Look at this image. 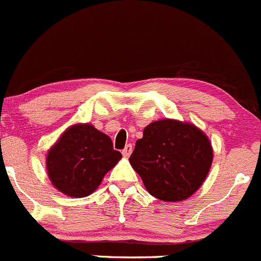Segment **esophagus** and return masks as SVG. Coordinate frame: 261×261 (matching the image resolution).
I'll return each instance as SVG.
<instances>
[{
  "label": "esophagus",
  "mask_w": 261,
  "mask_h": 261,
  "mask_svg": "<svg viewBox=\"0 0 261 261\" xmlns=\"http://www.w3.org/2000/svg\"><path fill=\"white\" fill-rule=\"evenodd\" d=\"M132 150H133V147H132V144H127V146L124 147V149L122 150V154L124 155V157H129Z\"/></svg>",
  "instance_id": "esophagus-1"
}]
</instances>
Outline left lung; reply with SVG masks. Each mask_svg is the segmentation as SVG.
Listing matches in <instances>:
<instances>
[{"label": "left lung", "instance_id": "8db88e82", "mask_svg": "<svg viewBox=\"0 0 261 261\" xmlns=\"http://www.w3.org/2000/svg\"><path fill=\"white\" fill-rule=\"evenodd\" d=\"M129 162L150 195L174 202L200 189L210 171L212 148L195 125L162 119L144 128Z\"/></svg>", "mask_w": 261, "mask_h": 261}]
</instances>
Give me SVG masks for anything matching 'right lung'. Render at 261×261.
Returning a JSON list of instances; mask_svg holds the SVG:
<instances>
[{"label":"right lung","mask_w":261,"mask_h":261,"mask_svg":"<svg viewBox=\"0 0 261 261\" xmlns=\"http://www.w3.org/2000/svg\"><path fill=\"white\" fill-rule=\"evenodd\" d=\"M122 153L113 142L90 124L69 128L50 149L46 168L54 186L70 197H85L100 185Z\"/></svg>","instance_id":"1"}]
</instances>
